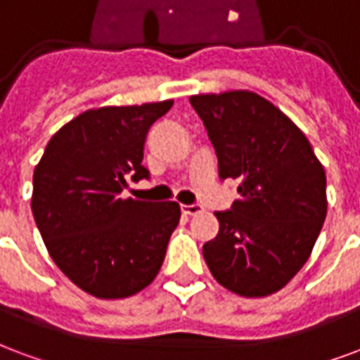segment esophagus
I'll use <instances>...</instances> for the list:
<instances>
[{
	"label": "esophagus",
	"mask_w": 360,
	"mask_h": 360,
	"mask_svg": "<svg viewBox=\"0 0 360 360\" xmlns=\"http://www.w3.org/2000/svg\"><path fill=\"white\" fill-rule=\"evenodd\" d=\"M181 212L185 215H196L202 214L204 210H202L200 204H183V206H181Z\"/></svg>",
	"instance_id": "esophagus-1"
}]
</instances>
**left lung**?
I'll return each instance as SVG.
<instances>
[{"label":"left lung","instance_id":"obj_1","mask_svg":"<svg viewBox=\"0 0 360 360\" xmlns=\"http://www.w3.org/2000/svg\"><path fill=\"white\" fill-rule=\"evenodd\" d=\"M221 179L240 198L215 212L219 233L202 254L223 288L263 297L284 288L313 252L326 219V173L294 122L252 91L193 95Z\"/></svg>","mask_w":360,"mask_h":360}]
</instances>
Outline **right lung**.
<instances>
[{"instance_id": "1", "label": "right lung", "mask_w": 360, "mask_h": 360, "mask_svg": "<svg viewBox=\"0 0 360 360\" xmlns=\"http://www.w3.org/2000/svg\"><path fill=\"white\" fill-rule=\"evenodd\" d=\"M173 101L85 110L60 127L34 169L32 214L57 267L101 300L137 294L156 278L177 227V202L124 198L148 177L146 133Z\"/></svg>"}]
</instances>
